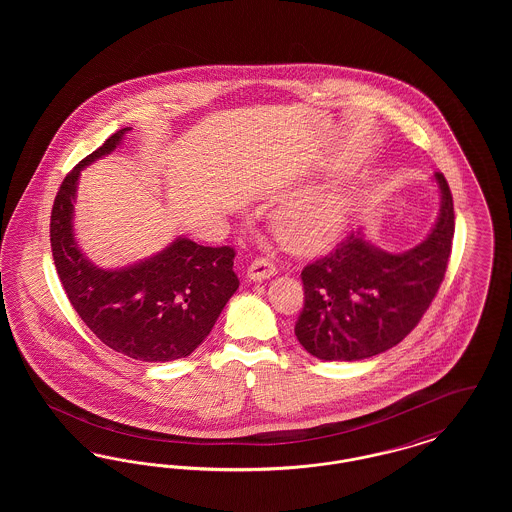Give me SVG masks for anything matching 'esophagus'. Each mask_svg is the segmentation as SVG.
<instances>
[{"label": "esophagus", "mask_w": 512, "mask_h": 512, "mask_svg": "<svg viewBox=\"0 0 512 512\" xmlns=\"http://www.w3.org/2000/svg\"><path fill=\"white\" fill-rule=\"evenodd\" d=\"M274 274H276V267L267 257L255 259L247 268V278L249 280H267V278L274 276Z\"/></svg>", "instance_id": "esophagus-1"}]
</instances>
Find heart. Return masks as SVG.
<instances>
[{
	"label": "heart",
	"mask_w": 512,
	"mask_h": 512,
	"mask_svg": "<svg viewBox=\"0 0 512 512\" xmlns=\"http://www.w3.org/2000/svg\"><path fill=\"white\" fill-rule=\"evenodd\" d=\"M345 213L347 205L340 195H311L278 217L276 232L295 253H317L338 238Z\"/></svg>",
	"instance_id": "obj_1"
}]
</instances>
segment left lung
I'll use <instances>...</instances> for the list:
<instances>
[{
  "mask_svg": "<svg viewBox=\"0 0 512 512\" xmlns=\"http://www.w3.org/2000/svg\"><path fill=\"white\" fill-rule=\"evenodd\" d=\"M439 217L424 242L388 253L351 232L301 272L305 305L295 336L322 361H361L397 345L428 311L443 282L453 234V195L441 172Z\"/></svg>",
  "mask_w": 512,
  "mask_h": 512,
  "instance_id": "8db88e82",
  "label": "left lung"
}]
</instances>
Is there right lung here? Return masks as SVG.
I'll return each instance as SVG.
<instances>
[{"label": "right lung", "mask_w": 512, "mask_h": 512, "mask_svg": "<svg viewBox=\"0 0 512 512\" xmlns=\"http://www.w3.org/2000/svg\"><path fill=\"white\" fill-rule=\"evenodd\" d=\"M128 130H117L65 176L51 209V253L74 311L99 340L130 359L167 363L192 355L213 330L240 286L236 253L176 238L130 267L105 270L86 259L73 232L80 171L115 151Z\"/></svg>", "instance_id": "1"}]
</instances>
